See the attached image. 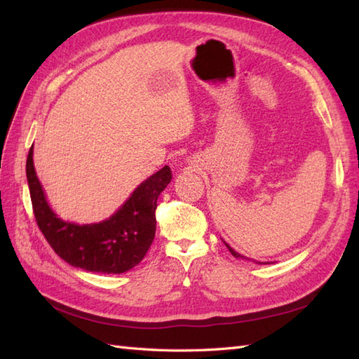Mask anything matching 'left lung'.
<instances>
[{
  "label": "left lung",
  "instance_id": "obj_1",
  "mask_svg": "<svg viewBox=\"0 0 359 359\" xmlns=\"http://www.w3.org/2000/svg\"><path fill=\"white\" fill-rule=\"evenodd\" d=\"M225 245H226V243H225ZM226 248H228V250H230V251H231V255H233V256H236V257H243V256H241V255H239V253H236V251H234V250H233V248H230V247H228V245H226Z\"/></svg>",
  "mask_w": 359,
  "mask_h": 359
}]
</instances>
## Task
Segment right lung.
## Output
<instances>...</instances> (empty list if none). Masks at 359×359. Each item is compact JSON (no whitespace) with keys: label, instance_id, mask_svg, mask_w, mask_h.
Segmentation results:
<instances>
[{"label":"right lung","instance_id":"obj_1","mask_svg":"<svg viewBox=\"0 0 359 359\" xmlns=\"http://www.w3.org/2000/svg\"><path fill=\"white\" fill-rule=\"evenodd\" d=\"M29 149L26 174L36 225L55 253L81 270L118 274L134 269L148 253L156 236V208L160 193L172 179L163 166L135 188L116 215L100 224L77 225L58 219L46 202Z\"/></svg>","mask_w":359,"mask_h":359}]
</instances>
